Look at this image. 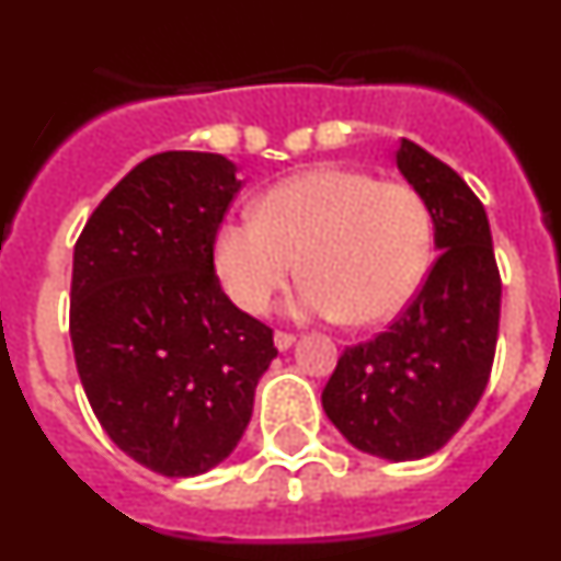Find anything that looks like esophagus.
Instances as JSON below:
<instances>
[{"mask_svg": "<svg viewBox=\"0 0 561 561\" xmlns=\"http://www.w3.org/2000/svg\"><path fill=\"white\" fill-rule=\"evenodd\" d=\"M297 336L289 334V331H275V348L277 351H289L295 345Z\"/></svg>", "mask_w": 561, "mask_h": 561, "instance_id": "esophagus-1", "label": "esophagus"}]
</instances>
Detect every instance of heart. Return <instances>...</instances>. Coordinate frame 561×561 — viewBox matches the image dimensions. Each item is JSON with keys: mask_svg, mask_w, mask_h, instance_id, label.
I'll return each mask as SVG.
<instances>
[{"mask_svg": "<svg viewBox=\"0 0 561 561\" xmlns=\"http://www.w3.org/2000/svg\"><path fill=\"white\" fill-rule=\"evenodd\" d=\"M433 247L427 202L404 182L320 165L277 182L255 216L230 219L213 238V266L232 304L261 314L297 270V309L379 323L408 304Z\"/></svg>", "mask_w": 561, "mask_h": 561, "instance_id": "obj_1", "label": "heart"}]
</instances>
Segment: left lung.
I'll return each instance as SVG.
<instances>
[{"label":"left lung","instance_id":"1","mask_svg":"<svg viewBox=\"0 0 561 561\" xmlns=\"http://www.w3.org/2000/svg\"><path fill=\"white\" fill-rule=\"evenodd\" d=\"M396 162L427 202L440 255L388 331L342 351L323 410L362 453L419 460L438 453L478 408L497 348L503 284L472 187L410 140H401Z\"/></svg>","mask_w":561,"mask_h":561}]
</instances>
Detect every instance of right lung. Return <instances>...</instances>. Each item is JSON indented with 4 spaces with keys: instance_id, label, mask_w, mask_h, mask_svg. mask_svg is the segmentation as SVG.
<instances>
[{
    "instance_id": "right-lung-1",
    "label": "right lung",
    "mask_w": 561,
    "mask_h": 561,
    "mask_svg": "<svg viewBox=\"0 0 561 561\" xmlns=\"http://www.w3.org/2000/svg\"><path fill=\"white\" fill-rule=\"evenodd\" d=\"M236 171L221 153H153L106 193L72 257L69 336L89 404L165 478L236 449L277 356L270 325L232 306L213 266Z\"/></svg>"
}]
</instances>
